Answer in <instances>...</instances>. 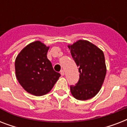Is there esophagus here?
I'll return each mask as SVG.
<instances>
[{"label": "esophagus", "mask_w": 127, "mask_h": 127, "mask_svg": "<svg viewBox=\"0 0 127 127\" xmlns=\"http://www.w3.org/2000/svg\"><path fill=\"white\" fill-rule=\"evenodd\" d=\"M60 73H61V76H64V72L63 70H61V72H60Z\"/></svg>", "instance_id": "esophagus-1"}]
</instances>
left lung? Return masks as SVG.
Returning a JSON list of instances; mask_svg holds the SVG:
<instances>
[{"instance_id":"left-lung-1","label":"left lung","mask_w":127,"mask_h":127,"mask_svg":"<svg viewBox=\"0 0 127 127\" xmlns=\"http://www.w3.org/2000/svg\"><path fill=\"white\" fill-rule=\"evenodd\" d=\"M68 48L80 72L78 82L70 86V92L76 99L87 100L99 92L104 81L106 75L104 54L88 41H78Z\"/></svg>"}]
</instances>
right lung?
<instances>
[{
  "label": "right lung",
  "mask_w": 127,
  "mask_h": 127,
  "mask_svg": "<svg viewBox=\"0 0 127 127\" xmlns=\"http://www.w3.org/2000/svg\"><path fill=\"white\" fill-rule=\"evenodd\" d=\"M49 47L39 41L29 44L17 56L16 75L25 90L36 96L51 90L60 77L47 59Z\"/></svg>",
  "instance_id": "1"
}]
</instances>
